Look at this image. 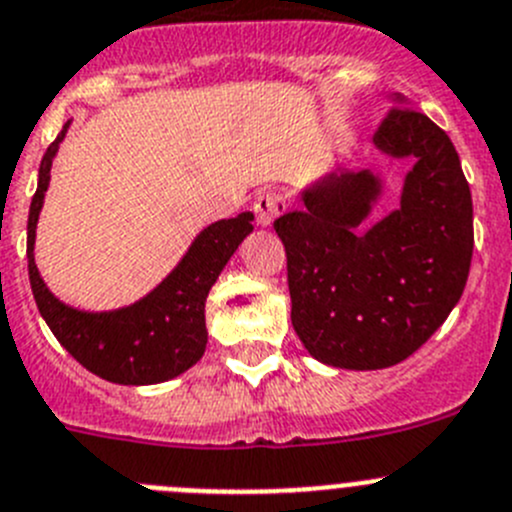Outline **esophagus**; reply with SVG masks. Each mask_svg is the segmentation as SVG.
Returning a JSON list of instances; mask_svg holds the SVG:
<instances>
[{"mask_svg": "<svg viewBox=\"0 0 512 512\" xmlns=\"http://www.w3.org/2000/svg\"><path fill=\"white\" fill-rule=\"evenodd\" d=\"M285 209H288V199H285V194H280V191H265V194H260V197L255 199L257 224L267 227V224H272V219L285 214Z\"/></svg>", "mask_w": 512, "mask_h": 512, "instance_id": "34e87169", "label": "esophagus"}]
</instances>
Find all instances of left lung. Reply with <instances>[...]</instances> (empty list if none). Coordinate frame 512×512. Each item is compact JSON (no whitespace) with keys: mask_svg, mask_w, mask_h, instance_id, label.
I'll return each mask as SVG.
<instances>
[{"mask_svg":"<svg viewBox=\"0 0 512 512\" xmlns=\"http://www.w3.org/2000/svg\"><path fill=\"white\" fill-rule=\"evenodd\" d=\"M374 143L417 161L399 209L371 222L379 179L343 171L272 224L288 257L295 333L338 369H386L422 348L460 300L475 245L470 186L450 136L394 100Z\"/></svg>","mask_w":512,"mask_h":512,"instance_id":"1","label":"left lung"}]
</instances>
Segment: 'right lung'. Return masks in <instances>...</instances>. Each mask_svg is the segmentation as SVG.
<instances>
[{"label": "right lung", "instance_id": "obj_1", "mask_svg": "<svg viewBox=\"0 0 512 512\" xmlns=\"http://www.w3.org/2000/svg\"><path fill=\"white\" fill-rule=\"evenodd\" d=\"M70 123L42 156L40 181L27 219V270L42 318L70 356L113 384H159L184 374L207 348L204 303L229 257L252 232V214L214 222L199 234L184 260L146 298L111 313H85L60 303L42 283L35 265V227L50 184V166Z\"/></svg>", "mask_w": 512, "mask_h": 512}]
</instances>
